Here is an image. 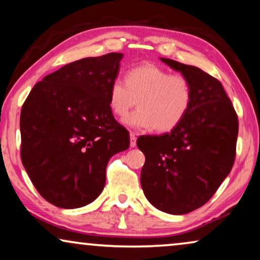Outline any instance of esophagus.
I'll use <instances>...</instances> for the list:
<instances>
[{
	"label": "esophagus",
	"instance_id": "1",
	"mask_svg": "<svg viewBox=\"0 0 260 260\" xmlns=\"http://www.w3.org/2000/svg\"><path fill=\"white\" fill-rule=\"evenodd\" d=\"M136 135H135V133H130V147L131 148H135L136 147Z\"/></svg>",
	"mask_w": 260,
	"mask_h": 260
}]
</instances>
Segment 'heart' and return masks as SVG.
I'll return each mask as SVG.
<instances>
[{"label": "heart", "mask_w": 260, "mask_h": 260, "mask_svg": "<svg viewBox=\"0 0 260 260\" xmlns=\"http://www.w3.org/2000/svg\"><path fill=\"white\" fill-rule=\"evenodd\" d=\"M193 91L190 81L180 73L147 63L130 70L126 83L115 79L110 85L109 106L117 117H124L134 108L138 110L124 119L135 129L168 133L179 125L189 111Z\"/></svg>", "instance_id": "obj_1"}]
</instances>
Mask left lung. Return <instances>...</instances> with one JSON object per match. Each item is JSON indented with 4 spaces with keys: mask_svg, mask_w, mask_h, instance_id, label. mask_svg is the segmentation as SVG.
<instances>
[{
    "mask_svg": "<svg viewBox=\"0 0 260 260\" xmlns=\"http://www.w3.org/2000/svg\"><path fill=\"white\" fill-rule=\"evenodd\" d=\"M190 81L189 111L175 129L142 136L141 186L149 202L169 214L204 206L229 175L236 158L238 116L221 83L195 66L161 58Z\"/></svg>",
    "mask_w": 260,
    "mask_h": 260,
    "instance_id": "left-lung-1",
    "label": "left lung"
}]
</instances>
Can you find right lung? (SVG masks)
I'll return each instance as SVG.
<instances>
[{
  "label": "right lung",
  "mask_w": 260,
  "mask_h": 260,
  "mask_svg": "<svg viewBox=\"0 0 260 260\" xmlns=\"http://www.w3.org/2000/svg\"><path fill=\"white\" fill-rule=\"evenodd\" d=\"M122 53L85 58L46 76L31 88L20 117L21 159L34 187L60 208L94 201L106 166L129 148V133L109 106Z\"/></svg>",
  "instance_id": "1"
}]
</instances>
